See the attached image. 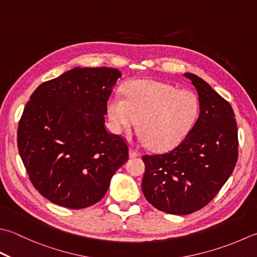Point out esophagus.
Wrapping results in <instances>:
<instances>
[{
  "label": "esophagus",
  "instance_id": "obj_1",
  "mask_svg": "<svg viewBox=\"0 0 257 257\" xmlns=\"http://www.w3.org/2000/svg\"><path fill=\"white\" fill-rule=\"evenodd\" d=\"M129 156L132 158H136V157H138V156H139V152H138V150L134 149V148H130L129 149Z\"/></svg>",
  "mask_w": 257,
  "mask_h": 257
}]
</instances>
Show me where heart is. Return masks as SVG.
Segmentation results:
<instances>
[{
  "instance_id": "heart-1",
  "label": "heart",
  "mask_w": 257,
  "mask_h": 257,
  "mask_svg": "<svg viewBox=\"0 0 257 257\" xmlns=\"http://www.w3.org/2000/svg\"><path fill=\"white\" fill-rule=\"evenodd\" d=\"M124 99L112 95L107 115L114 133L138 122L140 142L156 152L177 146L193 128L199 113V100L188 89L155 80H135L123 88Z\"/></svg>"
}]
</instances>
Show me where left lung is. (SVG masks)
Segmentation results:
<instances>
[{"mask_svg": "<svg viewBox=\"0 0 257 257\" xmlns=\"http://www.w3.org/2000/svg\"><path fill=\"white\" fill-rule=\"evenodd\" d=\"M198 93L199 114L177 147L146 155L142 189L162 212L188 215L212 200L237 162V125L232 105L194 73H184Z\"/></svg>", "mask_w": 257, "mask_h": 257, "instance_id": "8db88e82", "label": "left lung"}]
</instances>
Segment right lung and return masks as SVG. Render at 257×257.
<instances>
[{"label": "right lung", "instance_id": "add662e5", "mask_svg": "<svg viewBox=\"0 0 257 257\" xmlns=\"http://www.w3.org/2000/svg\"><path fill=\"white\" fill-rule=\"evenodd\" d=\"M118 69L77 67L43 82L25 105L18 147L35 189L71 209L101 199L128 160V146L104 127Z\"/></svg>", "mask_w": 257, "mask_h": 257}]
</instances>
